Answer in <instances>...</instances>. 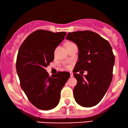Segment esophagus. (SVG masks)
I'll use <instances>...</instances> for the list:
<instances>
[{"label":"esophagus","mask_w":128,"mask_h":128,"mask_svg":"<svg viewBox=\"0 0 128 128\" xmlns=\"http://www.w3.org/2000/svg\"><path fill=\"white\" fill-rule=\"evenodd\" d=\"M70 76L71 77H73V72H70Z\"/></svg>","instance_id":"1"}]
</instances>
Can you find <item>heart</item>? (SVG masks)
I'll return each instance as SVG.
<instances>
[{"label":"heart","mask_w":128,"mask_h":128,"mask_svg":"<svg viewBox=\"0 0 128 128\" xmlns=\"http://www.w3.org/2000/svg\"><path fill=\"white\" fill-rule=\"evenodd\" d=\"M68 43H71V42H68Z\"/></svg>","instance_id":"1"}]
</instances>
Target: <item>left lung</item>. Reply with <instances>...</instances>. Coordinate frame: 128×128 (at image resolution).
<instances>
[{"instance_id":"8db88e82","label":"left lung","mask_w":128,"mask_h":128,"mask_svg":"<svg viewBox=\"0 0 128 128\" xmlns=\"http://www.w3.org/2000/svg\"><path fill=\"white\" fill-rule=\"evenodd\" d=\"M66 39L74 42L78 48V61L74 76L77 84L74 96L78 104L90 107L98 104L107 92L112 79L115 57L107 40L96 32L82 30L69 32ZM87 70L83 76L76 73Z\"/></svg>"}]
</instances>
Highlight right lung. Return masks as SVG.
I'll return each instance as SVG.
<instances>
[{"instance_id":"1","label":"right lung","mask_w":128,"mask_h":128,"mask_svg":"<svg viewBox=\"0 0 128 128\" xmlns=\"http://www.w3.org/2000/svg\"><path fill=\"white\" fill-rule=\"evenodd\" d=\"M66 34L35 30L25 39L18 52L16 70L21 89L30 102L42 110L58 105L61 90L70 78L68 72H58L50 76L45 70L53 61L56 48Z\"/></svg>"}]
</instances>
